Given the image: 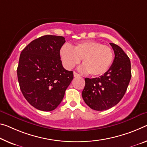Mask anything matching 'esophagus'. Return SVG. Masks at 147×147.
Instances as JSON below:
<instances>
[{"mask_svg": "<svg viewBox=\"0 0 147 147\" xmlns=\"http://www.w3.org/2000/svg\"><path fill=\"white\" fill-rule=\"evenodd\" d=\"M74 77H79V76H80V75L79 74H78L77 73H76V72H74Z\"/></svg>", "mask_w": 147, "mask_h": 147, "instance_id": "obj_1", "label": "esophagus"}]
</instances>
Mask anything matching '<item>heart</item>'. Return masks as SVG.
<instances>
[{"instance_id":"1","label":"heart","mask_w":147,"mask_h":147,"mask_svg":"<svg viewBox=\"0 0 147 147\" xmlns=\"http://www.w3.org/2000/svg\"><path fill=\"white\" fill-rule=\"evenodd\" d=\"M60 56L67 69L73 68L82 59L83 71L94 76L106 73L114 59L113 52L109 46L92 40L77 43L72 48L67 45L62 46Z\"/></svg>"}]
</instances>
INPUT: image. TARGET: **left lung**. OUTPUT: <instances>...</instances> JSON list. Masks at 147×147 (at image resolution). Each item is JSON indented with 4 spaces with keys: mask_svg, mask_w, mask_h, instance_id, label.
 <instances>
[{
    "mask_svg": "<svg viewBox=\"0 0 147 147\" xmlns=\"http://www.w3.org/2000/svg\"><path fill=\"white\" fill-rule=\"evenodd\" d=\"M115 52L111 68L97 78H85L82 98L95 111H105L116 105L124 97L131 77V63L122 48L110 43Z\"/></svg>",
    "mask_w": 147,
    "mask_h": 147,
    "instance_id": "obj_1",
    "label": "left lung"
}]
</instances>
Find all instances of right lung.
Masks as SVG:
<instances>
[{"label": "right lung", "instance_id": "obj_1", "mask_svg": "<svg viewBox=\"0 0 147 147\" xmlns=\"http://www.w3.org/2000/svg\"><path fill=\"white\" fill-rule=\"evenodd\" d=\"M61 36L44 35L32 40L22 50L17 69L23 96L32 107L42 111L56 109L73 79V72L65 69L60 49Z\"/></svg>", "mask_w": 147, "mask_h": 147}]
</instances>
